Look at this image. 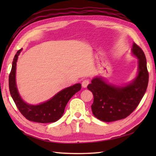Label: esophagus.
<instances>
[{"instance_id":"esophagus-1","label":"esophagus","mask_w":156,"mask_h":156,"mask_svg":"<svg viewBox=\"0 0 156 156\" xmlns=\"http://www.w3.org/2000/svg\"><path fill=\"white\" fill-rule=\"evenodd\" d=\"M89 84V79H84V80H83V82H82V86L84 88H85L87 87L88 84Z\"/></svg>"}]
</instances>
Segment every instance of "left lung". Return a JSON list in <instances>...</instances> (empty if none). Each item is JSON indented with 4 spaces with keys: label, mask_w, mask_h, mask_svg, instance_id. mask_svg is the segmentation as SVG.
<instances>
[{
    "label": "left lung",
    "mask_w": 156,
    "mask_h": 156,
    "mask_svg": "<svg viewBox=\"0 0 156 156\" xmlns=\"http://www.w3.org/2000/svg\"><path fill=\"white\" fill-rule=\"evenodd\" d=\"M132 53L138 58L136 78L127 85L121 87L107 84L100 77L94 78L87 88L94 95L92 113L103 122L124 119L138 106L149 83L147 60L142 49L133 43Z\"/></svg>",
    "instance_id": "1"
}]
</instances>
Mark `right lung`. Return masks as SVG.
I'll return each instance as SVG.
<instances>
[{"instance_id":"right-lung-1","label":"right lung","mask_w":156,"mask_h":156,"mask_svg":"<svg viewBox=\"0 0 156 156\" xmlns=\"http://www.w3.org/2000/svg\"><path fill=\"white\" fill-rule=\"evenodd\" d=\"M21 51L22 49L18 50L15 55L9 76V88L12 99L21 114L27 120L39 123L56 122L62 117L66 105L71 98L80 90L81 84L80 83L75 84L74 85L64 89L48 101L42 104L31 105L26 103L18 94L16 83V62Z\"/></svg>"}]
</instances>
